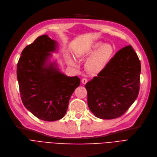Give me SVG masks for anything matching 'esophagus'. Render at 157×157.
<instances>
[{"label": "esophagus", "mask_w": 157, "mask_h": 157, "mask_svg": "<svg viewBox=\"0 0 157 157\" xmlns=\"http://www.w3.org/2000/svg\"><path fill=\"white\" fill-rule=\"evenodd\" d=\"M87 81H88L87 79L85 78L82 79V84H86L87 82Z\"/></svg>", "instance_id": "1"}]
</instances>
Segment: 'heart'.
<instances>
[{
  "label": "heart",
  "instance_id": "1",
  "mask_svg": "<svg viewBox=\"0 0 157 157\" xmlns=\"http://www.w3.org/2000/svg\"><path fill=\"white\" fill-rule=\"evenodd\" d=\"M85 55H92L86 63L87 69L92 73L101 71L107 66L113 54V48L109 44L101 41L94 42L84 52ZM70 63L74 64L72 59Z\"/></svg>",
  "mask_w": 157,
  "mask_h": 157
}]
</instances>
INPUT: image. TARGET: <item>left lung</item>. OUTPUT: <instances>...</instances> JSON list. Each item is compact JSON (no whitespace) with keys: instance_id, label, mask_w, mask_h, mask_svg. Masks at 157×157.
<instances>
[{"instance_id":"obj_1","label":"left lung","mask_w":157,"mask_h":157,"mask_svg":"<svg viewBox=\"0 0 157 157\" xmlns=\"http://www.w3.org/2000/svg\"><path fill=\"white\" fill-rule=\"evenodd\" d=\"M140 71L133 48L128 45L119 50L98 76L86 84L92 113L103 119L121 116L137 98Z\"/></svg>"}]
</instances>
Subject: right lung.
Masks as SVG:
<instances>
[{"instance_id": "obj_1", "label": "right lung", "mask_w": 157, "mask_h": 157, "mask_svg": "<svg viewBox=\"0 0 157 157\" xmlns=\"http://www.w3.org/2000/svg\"><path fill=\"white\" fill-rule=\"evenodd\" d=\"M57 44L45 34L37 38L22 51L17 75L22 102L36 117L47 121L63 118L75 89L80 86L77 77H68L48 62Z\"/></svg>"}]
</instances>
